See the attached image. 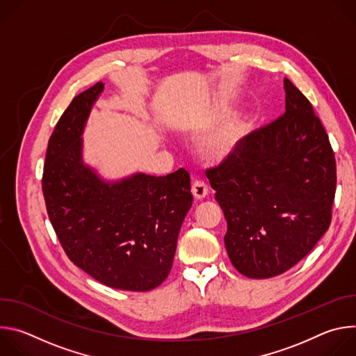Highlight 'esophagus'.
Segmentation results:
<instances>
[{
  "label": "esophagus",
  "instance_id": "obj_1",
  "mask_svg": "<svg viewBox=\"0 0 356 356\" xmlns=\"http://www.w3.org/2000/svg\"><path fill=\"white\" fill-rule=\"evenodd\" d=\"M191 193L195 200H202L209 194V186L202 180H195L191 186Z\"/></svg>",
  "mask_w": 356,
  "mask_h": 356
}]
</instances>
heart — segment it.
Segmentation results:
<instances>
[{
	"label": "heart",
	"instance_id": "1",
	"mask_svg": "<svg viewBox=\"0 0 356 356\" xmlns=\"http://www.w3.org/2000/svg\"><path fill=\"white\" fill-rule=\"evenodd\" d=\"M234 142L229 140V139H221V140H217L213 146H211V154L214 158L222 161L225 158H228L232 152H234Z\"/></svg>",
	"mask_w": 356,
	"mask_h": 356
}]
</instances>
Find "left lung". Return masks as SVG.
I'll use <instances>...</instances> for the list:
<instances>
[{"mask_svg": "<svg viewBox=\"0 0 356 356\" xmlns=\"http://www.w3.org/2000/svg\"><path fill=\"white\" fill-rule=\"evenodd\" d=\"M284 91L286 113L242 138L207 172L227 220L229 261L250 279L293 268L331 222L337 166L328 135L289 79Z\"/></svg>", "mask_w": 356, "mask_h": 356, "instance_id": "obj_1", "label": "left lung"}]
</instances>
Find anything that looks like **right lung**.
<instances>
[{"instance_id": "right-lung-1", "label": "right lung", "mask_w": 356, "mask_h": 356, "mask_svg": "<svg viewBox=\"0 0 356 356\" xmlns=\"http://www.w3.org/2000/svg\"><path fill=\"white\" fill-rule=\"evenodd\" d=\"M104 83L73 98L49 139L42 190L69 259L108 287L147 291L168 277L191 207L190 175L106 180L83 159V132Z\"/></svg>"}]
</instances>
